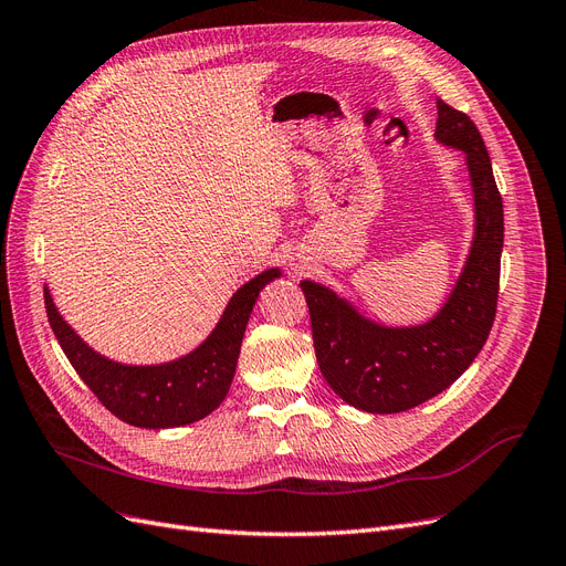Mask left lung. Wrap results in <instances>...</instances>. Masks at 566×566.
I'll return each mask as SVG.
<instances>
[{"mask_svg":"<svg viewBox=\"0 0 566 566\" xmlns=\"http://www.w3.org/2000/svg\"><path fill=\"white\" fill-rule=\"evenodd\" d=\"M434 139L465 156L474 233L441 310L418 325H382L328 285L302 281L316 361L342 401L366 413H401L449 389L482 352L495 318L503 252V200L472 119L437 101Z\"/></svg>","mask_w":566,"mask_h":566,"instance_id":"obj_1","label":"left lung"}]
</instances>
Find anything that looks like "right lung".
<instances>
[{
    "label": "right lung",
    "mask_w": 566,
    "mask_h": 566,
    "mask_svg": "<svg viewBox=\"0 0 566 566\" xmlns=\"http://www.w3.org/2000/svg\"><path fill=\"white\" fill-rule=\"evenodd\" d=\"M283 276L279 266L256 273L229 300L212 333L196 349L165 364L113 361L84 342L44 285V304L61 349L80 378L115 418L146 430H167L208 418L227 399L241 354L245 325L262 287Z\"/></svg>",
    "instance_id": "add662e5"
}]
</instances>
